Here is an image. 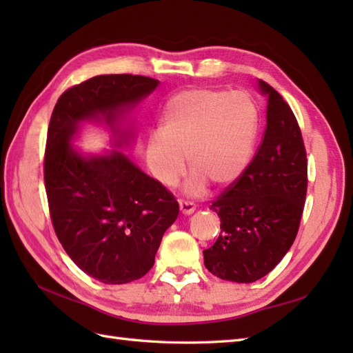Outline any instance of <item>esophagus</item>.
Segmentation results:
<instances>
[{
	"mask_svg": "<svg viewBox=\"0 0 353 353\" xmlns=\"http://www.w3.org/2000/svg\"><path fill=\"white\" fill-rule=\"evenodd\" d=\"M179 208H181V212L185 215H190L196 211V205H194L192 201H186V200H179Z\"/></svg>",
	"mask_w": 353,
	"mask_h": 353,
	"instance_id": "esophagus-1",
	"label": "esophagus"
}]
</instances>
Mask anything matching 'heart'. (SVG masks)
Instances as JSON below:
<instances>
[{
  "instance_id": "obj_1",
  "label": "heart",
  "mask_w": 353,
  "mask_h": 353,
  "mask_svg": "<svg viewBox=\"0 0 353 353\" xmlns=\"http://www.w3.org/2000/svg\"><path fill=\"white\" fill-rule=\"evenodd\" d=\"M161 130L147 144L150 171L163 186H174L188 156L194 171L186 191L197 196L208 181L228 186L243 176L256 141L258 114L243 92L194 88L167 103Z\"/></svg>"
}]
</instances>
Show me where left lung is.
Instances as JSON below:
<instances>
[{
  "label": "left lung",
  "mask_w": 353,
  "mask_h": 353,
  "mask_svg": "<svg viewBox=\"0 0 353 353\" xmlns=\"http://www.w3.org/2000/svg\"><path fill=\"white\" fill-rule=\"evenodd\" d=\"M267 95V127L243 176L211 209L221 232L203 250L205 267L224 281L250 283L268 274L297 235L308 188V161L301 127L282 95L259 80Z\"/></svg>",
  "instance_id": "1"
}]
</instances>
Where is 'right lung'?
<instances>
[{
  "instance_id": "right-lung-1",
  "label": "right lung",
  "mask_w": 353,
  "mask_h": 353,
  "mask_svg": "<svg viewBox=\"0 0 353 353\" xmlns=\"http://www.w3.org/2000/svg\"><path fill=\"white\" fill-rule=\"evenodd\" d=\"M157 85L132 74L97 76L66 89L51 114L43 181L52 228L74 264L104 283L137 281L153 267L179 203L121 152L83 156L70 142L88 119L117 129L123 112Z\"/></svg>"
}]
</instances>
